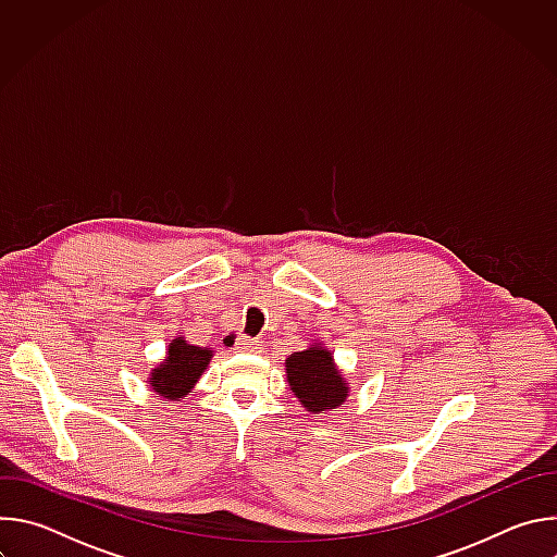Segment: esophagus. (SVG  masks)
<instances>
[{"instance_id": "1", "label": "esophagus", "mask_w": 557, "mask_h": 557, "mask_svg": "<svg viewBox=\"0 0 557 557\" xmlns=\"http://www.w3.org/2000/svg\"><path fill=\"white\" fill-rule=\"evenodd\" d=\"M237 350L243 352H260L262 350V342L260 339H251V337H243L237 342Z\"/></svg>"}]
</instances>
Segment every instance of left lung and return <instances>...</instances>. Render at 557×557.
I'll return each mask as SVG.
<instances>
[{
    "instance_id": "obj_1",
    "label": "left lung",
    "mask_w": 557,
    "mask_h": 557,
    "mask_svg": "<svg viewBox=\"0 0 557 557\" xmlns=\"http://www.w3.org/2000/svg\"><path fill=\"white\" fill-rule=\"evenodd\" d=\"M290 389L308 412H326L344 404L346 383L333 363V355L320 346L293 352L286 359Z\"/></svg>"
}]
</instances>
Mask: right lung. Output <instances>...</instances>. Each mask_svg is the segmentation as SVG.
<instances>
[{
	"label": "right lung",
	"mask_w": 557,
	"mask_h": 557,
	"mask_svg": "<svg viewBox=\"0 0 557 557\" xmlns=\"http://www.w3.org/2000/svg\"><path fill=\"white\" fill-rule=\"evenodd\" d=\"M209 359H211L209 348L189 346L183 337H178L170 346L168 359L158 368H153L149 379L151 387L161 396H165V399L178 401L200 379Z\"/></svg>",
	"instance_id": "right-lung-1"
}]
</instances>
